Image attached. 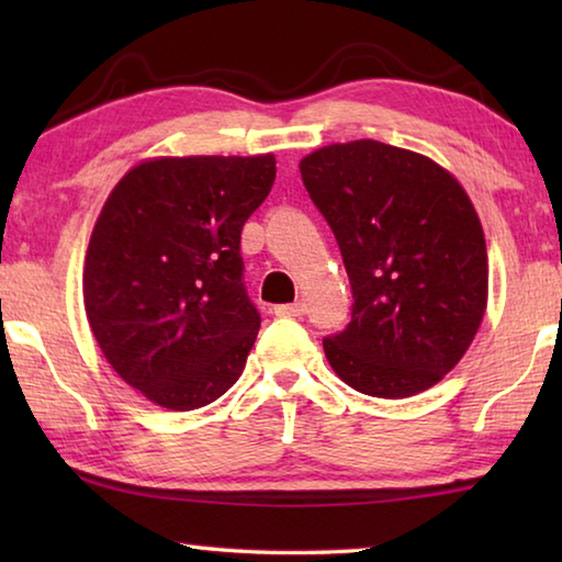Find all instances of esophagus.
I'll list each match as a JSON object with an SVG mask.
<instances>
[{
	"label": "esophagus",
	"mask_w": 562,
	"mask_h": 562,
	"mask_svg": "<svg viewBox=\"0 0 562 562\" xmlns=\"http://www.w3.org/2000/svg\"><path fill=\"white\" fill-rule=\"evenodd\" d=\"M274 315H278V317H302L304 315V304L302 302L278 304V307H274Z\"/></svg>",
	"instance_id": "1"
}]
</instances>
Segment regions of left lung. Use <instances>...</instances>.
I'll return each mask as SVG.
<instances>
[{
    "label": "left lung",
    "mask_w": 562,
    "mask_h": 562,
    "mask_svg": "<svg viewBox=\"0 0 562 562\" xmlns=\"http://www.w3.org/2000/svg\"><path fill=\"white\" fill-rule=\"evenodd\" d=\"M300 173L355 294L347 329L322 341L329 367L379 398L439 384L488 302L486 237L469 193L429 156L372 138L312 150Z\"/></svg>",
    "instance_id": "left-lung-1"
}]
</instances>
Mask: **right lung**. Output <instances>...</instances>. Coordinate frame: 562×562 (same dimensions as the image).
I'll return each instance as SVG.
<instances>
[{
	"label": "right lung",
	"mask_w": 562,
	"mask_h": 562,
	"mask_svg": "<svg viewBox=\"0 0 562 562\" xmlns=\"http://www.w3.org/2000/svg\"><path fill=\"white\" fill-rule=\"evenodd\" d=\"M274 156L140 160L103 203L83 260V307L123 382L193 412L240 379L260 329L240 233L274 183Z\"/></svg>",
	"instance_id": "add662e5"
}]
</instances>
